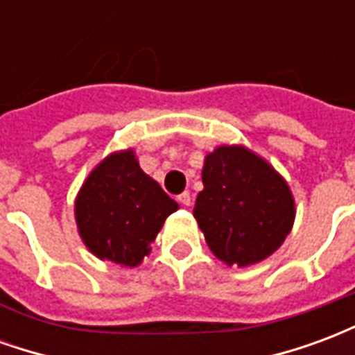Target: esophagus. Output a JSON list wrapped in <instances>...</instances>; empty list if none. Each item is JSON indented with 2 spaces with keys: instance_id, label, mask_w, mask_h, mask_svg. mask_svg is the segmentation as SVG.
Listing matches in <instances>:
<instances>
[{
  "instance_id": "34e87169",
  "label": "esophagus",
  "mask_w": 355,
  "mask_h": 355,
  "mask_svg": "<svg viewBox=\"0 0 355 355\" xmlns=\"http://www.w3.org/2000/svg\"><path fill=\"white\" fill-rule=\"evenodd\" d=\"M178 203H180V205H184V207H190V203H192L190 192L180 193V196H178Z\"/></svg>"
}]
</instances>
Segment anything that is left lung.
Returning a JSON list of instances; mask_svg holds the SVG:
<instances>
[{"instance_id":"obj_1","label":"left lung","mask_w":355,"mask_h":355,"mask_svg":"<svg viewBox=\"0 0 355 355\" xmlns=\"http://www.w3.org/2000/svg\"><path fill=\"white\" fill-rule=\"evenodd\" d=\"M201 178L193 216L216 259L249 266L282 245L295 220V201L264 159L241 146H220L205 157Z\"/></svg>"}]
</instances>
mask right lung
Listing matches in <instances>:
<instances>
[{
    "label": "right lung",
    "instance_id": "obj_1",
    "mask_svg": "<svg viewBox=\"0 0 355 355\" xmlns=\"http://www.w3.org/2000/svg\"><path fill=\"white\" fill-rule=\"evenodd\" d=\"M178 209L139 167L132 150L112 154L89 175L76 200V220L89 251L121 266L150 253L165 218Z\"/></svg>",
    "mask_w": 355,
    "mask_h": 355
}]
</instances>
